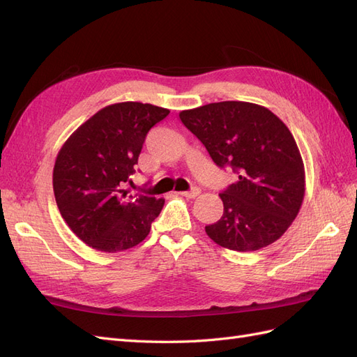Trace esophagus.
<instances>
[{"instance_id":"1","label":"esophagus","mask_w":357,"mask_h":357,"mask_svg":"<svg viewBox=\"0 0 357 357\" xmlns=\"http://www.w3.org/2000/svg\"><path fill=\"white\" fill-rule=\"evenodd\" d=\"M201 193V190L198 189V188H193L192 190H186V192H180V195L181 197H185V198H197L198 195Z\"/></svg>"}]
</instances>
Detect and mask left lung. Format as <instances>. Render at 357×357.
I'll use <instances>...</instances> for the list:
<instances>
[{"instance_id":"left-lung-1","label":"left lung","mask_w":357,"mask_h":357,"mask_svg":"<svg viewBox=\"0 0 357 357\" xmlns=\"http://www.w3.org/2000/svg\"><path fill=\"white\" fill-rule=\"evenodd\" d=\"M215 165L232 167L236 181L220 193L222 218L205 226L210 238L235 252L277 241L299 213L305 169L289 128L262 105L211 102L180 112Z\"/></svg>"}]
</instances>
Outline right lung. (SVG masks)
<instances>
[{
    "label": "right lung",
    "mask_w": 357,
    "mask_h": 357,
    "mask_svg": "<svg viewBox=\"0 0 357 357\" xmlns=\"http://www.w3.org/2000/svg\"><path fill=\"white\" fill-rule=\"evenodd\" d=\"M168 109L117 102L95 113L61 147L53 168V192L62 219L95 250L123 252L142 243L165 199L128 195L150 128Z\"/></svg>",
    "instance_id": "add662e5"
}]
</instances>
